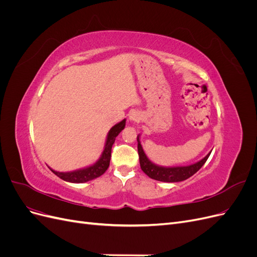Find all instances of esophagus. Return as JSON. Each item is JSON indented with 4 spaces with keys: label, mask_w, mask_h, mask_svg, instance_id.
<instances>
[{
    "label": "esophagus",
    "mask_w": 257,
    "mask_h": 257,
    "mask_svg": "<svg viewBox=\"0 0 257 257\" xmlns=\"http://www.w3.org/2000/svg\"><path fill=\"white\" fill-rule=\"evenodd\" d=\"M131 119L132 120H136V116L135 115H131Z\"/></svg>",
    "instance_id": "esophagus-1"
}]
</instances>
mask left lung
Returning <instances> with one entry per match:
<instances>
[{
    "instance_id": "1",
    "label": "left lung",
    "mask_w": 257,
    "mask_h": 257,
    "mask_svg": "<svg viewBox=\"0 0 257 257\" xmlns=\"http://www.w3.org/2000/svg\"><path fill=\"white\" fill-rule=\"evenodd\" d=\"M137 142H138V155H139V163H141V167L143 172L149 176L150 178L154 179V180L162 181V182H179L186 180V179L193 176L195 173L203 167V165L208 160L210 152L206 157L195 163V164L190 165V166H182V167H162L153 164V163L147 158L145 154L143 147L139 142V136H137Z\"/></svg>"
}]
</instances>
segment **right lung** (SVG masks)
<instances>
[{
  "mask_svg": "<svg viewBox=\"0 0 257 257\" xmlns=\"http://www.w3.org/2000/svg\"><path fill=\"white\" fill-rule=\"evenodd\" d=\"M125 126V120L121 121L120 123L115 124L113 127L109 131V134L107 137V142L105 145V149L103 151L102 157L95 163L94 165H92L88 168L77 170V172L72 173H58L52 170L53 174H56L59 178L63 179L65 181L68 182H75V183H81V182H87L92 180V179H95L99 176H102L107 168L109 167L110 163V157H111V148L115 141V137L119 135L120 132Z\"/></svg>",
  "mask_w": 257,
  "mask_h": 257,
  "instance_id": "1",
  "label": "right lung"
}]
</instances>
